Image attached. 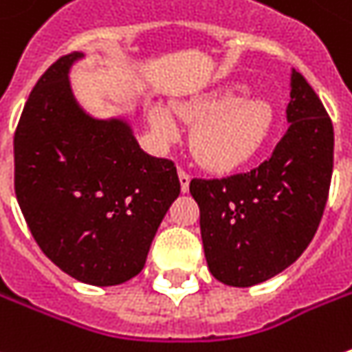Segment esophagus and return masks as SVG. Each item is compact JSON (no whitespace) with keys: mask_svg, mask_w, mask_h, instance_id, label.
<instances>
[{"mask_svg":"<svg viewBox=\"0 0 352 352\" xmlns=\"http://www.w3.org/2000/svg\"><path fill=\"white\" fill-rule=\"evenodd\" d=\"M179 183H181V191H189V183H191V175L183 169H179Z\"/></svg>","mask_w":352,"mask_h":352,"instance_id":"esophagus-1","label":"esophagus"}]
</instances>
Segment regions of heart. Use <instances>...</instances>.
Segmentation results:
<instances>
[{"instance_id":"obj_1","label":"heart","mask_w":352,"mask_h":352,"mask_svg":"<svg viewBox=\"0 0 352 352\" xmlns=\"http://www.w3.org/2000/svg\"><path fill=\"white\" fill-rule=\"evenodd\" d=\"M183 124L195 126L191 151L201 167L212 173H232L260 153L274 128V108L264 98L244 96L242 86H224L171 106ZM160 104L151 106L147 120L163 144L179 140V124Z\"/></svg>"}]
</instances>
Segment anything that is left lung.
Masks as SVG:
<instances>
[{"label":"left lung","mask_w":352,"mask_h":352,"mask_svg":"<svg viewBox=\"0 0 352 352\" xmlns=\"http://www.w3.org/2000/svg\"><path fill=\"white\" fill-rule=\"evenodd\" d=\"M289 128L270 160L248 173L192 179L210 274L250 287L292 266L314 240L333 173V124L325 106L292 72Z\"/></svg>","instance_id":"1"}]
</instances>
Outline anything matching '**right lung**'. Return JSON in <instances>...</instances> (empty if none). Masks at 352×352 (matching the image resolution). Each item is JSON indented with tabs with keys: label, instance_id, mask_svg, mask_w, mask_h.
Segmentation results:
<instances>
[{
	"label": "right lung",
	"instance_id": "1",
	"mask_svg": "<svg viewBox=\"0 0 352 352\" xmlns=\"http://www.w3.org/2000/svg\"><path fill=\"white\" fill-rule=\"evenodd\" d=\"M60 56L37 80L13 138L15 195L38 248L70 278L118 285L138 276L181 185L122 118L86 114Z\"/></svg>",
	"mask_w": 352,
	"mask_h": 352
}]
</instances>
